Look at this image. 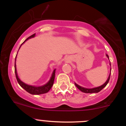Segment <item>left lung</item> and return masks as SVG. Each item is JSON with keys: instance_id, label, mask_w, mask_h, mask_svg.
I'll return each instance as SVG.
<instances>
[{"instance_id": "obj_1", "label": "left lung", "mask_w": 126, "mask_h": 126, "mask_svg": "<svg viewBox=\"0 0 126 126\" xmlns=\"http://www.w3.org/2000/svg\"><path fill=\"white\" fill-rule=\"evenodd\" d=\"M107 57L109 59V57L107 54H106ZM110 65L111 66V64H110ZM110 74H111V68H110V73L109 74V77H108L107 80H106V82L104 83V84L102 85L99 86V87H95V88H84V87H82L81 86L79 85L78 84H77L76 83H75V85L76 86V87L79 89V90H80L83 93H99L100 91L102 90L104 87H105V86L107 85V83H109V80H110Z\"/></svg>"}]
</instances>
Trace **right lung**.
<instances>
[{
	"instance_id": "right-lung-1",
	"label": "right lung",
	"mask_w": 126,
	"mask_h": 126,
	"mask_svg": "<svg viewBox=\"0 0 126 126\" xmlns=\"http://www.w3.org/2000/svg\"><path fill=\"white\" fill-rule=\"evenodd\" d=\"M35 35H36V34L35 33V34H33V35H31L30 36H29V38H27L26 39V40L24 41V43L21 44V46H20V47H21V46H22V44H23L26 41H27L28 39H31V38H32L35 37ZM16 57H17V56H16ZM16 58H15V74H16V79H17V82H18V83L19 84V85L21 86L22 88H24L25 91H27L28 93H29L31 94L38 95V94H44V93H47L48 91L50 90V88H51L53 86V84H54V79H55L56 69H54V71H53L50 79H49V80L48 81V82H47L46 84L43 85H41V86L30 85L26 84L25 83H24V82H22V81H21V80H20V79L19 78L18 75H17V69H16Z\"/></svg>"
}]
</instances>
